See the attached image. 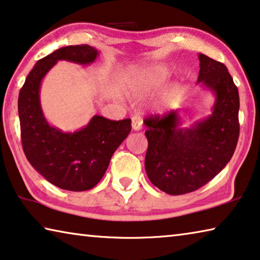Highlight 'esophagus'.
<instances>
[{"mask_svg": "<svg viewBox=\"0 0 260 260\" xmlns=\"http://www.w3.org/2000/svg\"><path fill=\"white\" fill-rule=\"evenodd\" d=\"M132 128L133 131L138 132L142 128V119L138 117V115H134L133 118H132Z\"/></svg>", "mask_w": 260, "mask_h": 260, "instance_id": "1", "label": "esophagus"}]
</instances>
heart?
Returning <instances> with one entry per match:
<instances>
[{"mask_svg":"<svg viewBox=\"0 0 260 260\" xmlns=\"http://www.w3.org/2000/svg\"><path fill=\"white\" fill-rule=\"evenodd\" d=\"M170 76V71L166 66L148 64L137 69L129 82L133 91H149L166 83Z\"/></svg>","mask_w":260,"mask_h":260,"instance_id":"heart-1","label":"heart"}]
</instances>
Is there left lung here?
I'll return each instance as SVG.
<instances>
[{
	"label": "left lung",
	"instance_id": "obj_1",
	"mask_svg": "<svg viewBox=\"0 0 260 260\" xmlns=\"http://www.w3.org/2000/svg\"><path fill=\"white\" fill-rule=\"evenodd\" d=\"M197 83L214 96L212 113L183 127L179 109L147 118L148 178L160 191L180 196L196 191L223 169L236 148L240 123L237 86L223 63L199 53Z\"/></svg>",
	"mask_w": 260,
	"mask_h": 260
}]
</instances>
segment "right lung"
Wrapping results in <instances>:
<instances>
[{"instance_id": "add662e5", "label": "right lung", "mask_w": 260, "mask_h": 260, "mask_svg": "<svg viewBox=\"0 0 260 260\" xmlns=\"http://www.w3.org/2000/svg\"><path fill=\"white\" fill-rule=\"evenodd\" d=\"M98 55L100 52L89 45L56 49L35 64L18 96L22 145L27 160L47 182L68 191H86L100 183L113 152L128 137L132 121H113L96 114L82 128L63 132L45 118L40 86L57 61L89 66Z\"/></svg>"}]
</instances>
